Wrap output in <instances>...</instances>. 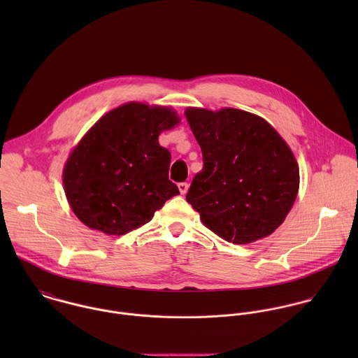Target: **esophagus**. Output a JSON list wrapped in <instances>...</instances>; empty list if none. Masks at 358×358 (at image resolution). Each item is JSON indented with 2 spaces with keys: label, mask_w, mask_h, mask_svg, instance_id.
<instances>
[{
  "label": "esophagus",
  "mask_w": 358,
  "mask_h": 358,
  "mask_svg": "<svg viewBox=\"0 0 358 358\" xmlns=\"http://www.w3.org/2000/svg\"><path fill=\"white\" fill-rule=\"evenodd\" d=\"M178 187H179V192H180L182 194H186V193H187V189H189V183L180 182V183L178 185Z\"/></svg>",
  "instance_id": "obj_1"
}]
</instances>
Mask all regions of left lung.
Masks as SVG:
<instances>
[{"instance_id":"left-lung-1","label":"left lung","mask_w":358,"mask_h":358,"mask_svg":"<svg viewBox=\"0 0 358 358\" xmlns=\"http://www.w3.org/2000/svg\"><path fill=\"white\" fill-rule=\"evenodd\" d=\"M187 121L203 152L186 200L205 226L233 244L271 234L299 189L292 152L263 118L237 108H189Z\"/></svg>"}]
</instances>
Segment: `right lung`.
Segmentation results:
<instances>
[{"label": "right lung", "mask_w": 358, "mask_h": 358, "mask_svg": "<svg viewBox=\"0 0 358 358\" xmlns=\"http://www.w3.org/2000/svg\"><path fill=\"white\" fill-rule=\"evenodd\" d=\"M175 124L178 117L166 107L128 103L90 129L63 172L66 197L84 224L122 236L179 194L168 176L171 153L158 143V135Z\"/></svg>", "instance_id": "1"}]
</instances>
